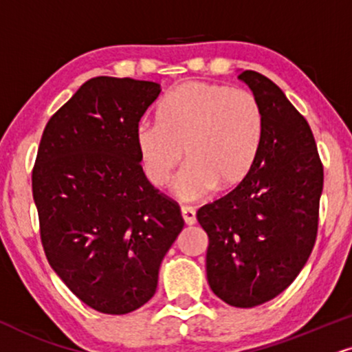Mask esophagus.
Returning <instances> with one entry per match:
<instances>
[{"instance_id": "1", "label": "esophagus", "mask_w": 352, "mask_h": 352, "mask_svg": "<svg viewBox=\"0 0 352 352\" xmlns=\"http://www.w3.org/2000/svg\"><path fill=\"white\" fill-rule=\"evenodd\" d=\"M181 215H183L186 225H194L196 223V209L190 206L181 207Z\"/></svg>"}]
</instances>
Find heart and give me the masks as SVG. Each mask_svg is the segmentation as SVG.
<instances>
[{
	"label": "heart",
	"instance_id": "b5f03b06",
	"mask_svg": "<svg viewBox=\"0 0 352 352\" xmlns=\"http://www.w3.org/2000/svg\"><path fill=\"white\" fill-rule=\"evenodd\" d=\"M264 116L253 93L225 85L188 81L156 106V124L135 130L137 150L148 181L164 188L181 160L176 194L196 201L212 189L241 184L258 160Z\"/></svg>",
	"mask_w": 352,
	"mask_h": 352
}]
</instances>
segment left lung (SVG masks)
Listing matches in <instances>:
<instances>
[{
    "mask_svg": "<svg viewBox=\"0 0 352 352\" xmlns=\"http://www.w3.org/2000/svg\"><path fill=\"white\" fill-rule=\"evenodd\" d=\"M264 116V137L248 177L197 210L209 236L207 280L240 309L279 296L305 266L318 233L323 163L307 119L269 78L238 75Z\"/></svg>",
    "mask_w": 352,
    "mask_h": 352,
    "instance_id": "left-lung-1",
    "label": "left lung"
}]
</instances>
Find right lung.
<instances>
[{"mask_svg":"<svg viewBox=\"0 0 352 352\" xmlns=\"http://www.w3.org/2000/svg\"><path fill=\"white\" fill-rule=\"evenodd\" d=\"M158 83L98 76L50 117L32 168L47 261L91 309L125 315L155 296L164 254L184 227L150 184L135 130Z\"/></svg>","mask_w":352,"mask_h":352,"instance_id":"right-lung-1","label":"right lung"}]
</instances>
